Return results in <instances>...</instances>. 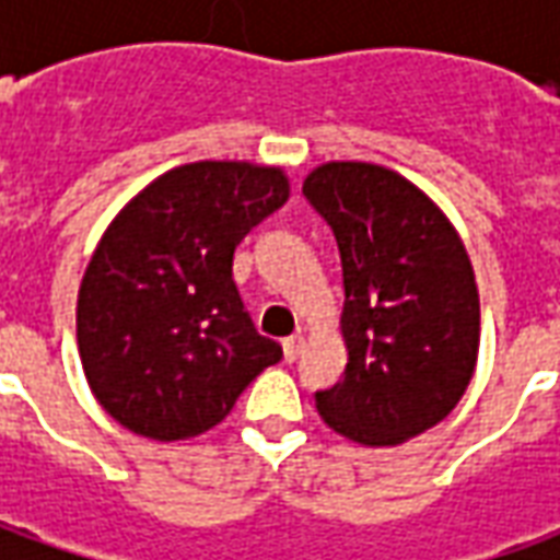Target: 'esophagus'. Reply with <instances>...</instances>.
Instances as JSON below:
<instances>
[{
    "label": "esophagus",
    "mask_w": 560,
    "mask_h": 560,
    "mask_svg": "<svg viewBox=\"0 0 560 560\" xmlns=\"http://www.w3.org/2000/svg\"><path fill=\"white\" fill-rule=\"evenodd\" d=\"M303 348H305L303 336H291V339L281 341V351H284V360H288V363H293V360L303 353Z\"/></svg>",
    "instance_id": "34e87169"
}]
</instances>
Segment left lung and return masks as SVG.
<instances>
[{
	"label": "left lung",
	"mask_w": 560,
	"mask_h": 560,
	"mask_svg": "<svg viewBox=\"0 0 560 560\" xmlns=\"http://www.w3.org/2000/svg\"><path fill=\"white\" fill-rule=\"evenodd\" d=\"M303 195L341 255L348 365L315 393L332 432L365 446L405 444L465 396L480 351L474 267L441 209L396 171L329 161Z\"/></svg>",
	"instance_id": "1"
}]
</instances>
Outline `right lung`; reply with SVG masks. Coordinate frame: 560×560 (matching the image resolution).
Masks as SVG:
<instances>
[{
  "label": "right lung",
  "mask_w": 560,
  "mask_h": 560,
  "mask_svg": "<svg viewBox=\"0 0 560 560\" xmlns=\"http://www.w3.org/2000/svg\"><path fill=\"white\" fill-rule=\"evenodd\" d=\"M281 167L195 161L161 173L119 209L78 293L90 389L128 432L185 441L221 422L281 360L233 284V252L284 207Z\"/></svg>",
  "instance_id": "obj_1"
}]
</instances>
